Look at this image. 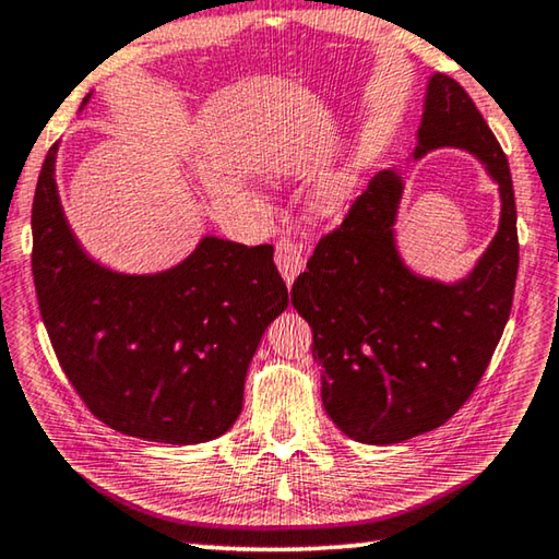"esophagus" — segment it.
<instances>
[{"instance_id":"obj_1","label":"esophagus","mask_w":559,"mask_h":559,"mask_svg":"<svg viewBox=\"0 0 559 559\" xmlns=\"http://www.w3.org/2000/svg\"><path fill=\"white\" fill-rule=\"evenodd\" d=\"M274 262H277V267L282 272V277H285L287 287L295 285L299 272L305 270V258H301V250L292 240L277 242V250H274Z\"/></svg>"}]
</instances>
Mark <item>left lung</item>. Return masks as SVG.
Segmentation results:
<instances>
[{
	"mask_svg": "<svg viewBox=\"0 0 559 559\" xmlns=\"http://www.w3.org/2000/svg\"><path fill=\"white\" fill-rule=\"evenodd\" d=\"M442 146L474 154L501 191L498 233L464 280L423 277L400 258L395 221L405 181L397 169H383L344 223L319 240L292 287V305L314 331L326 415L364 444H397L442 427L476 390L511 317V169L468 93L435 73L413 156Z\"/></svg>",
	"mask_w": 559,
	"mask_h": 559,
	"instance_id": "8db88e82",
	"label": "left lung"
}]
</instances>
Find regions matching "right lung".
<instances>
[{"mask_svg":"<svg viewBox=\"0 0 559 559\" xmlns=\"http://www.w3.org/2000/svg\"><path fill=\"white\" fill-rule=\"evenodd\" d=\"M56 152L58 144L34 193L32 270L63 373L87 409L122 435L162 444L225 435L242 409L264 329L289 305L272 245L205 235L171 270L103 267L66 221Z\"/></svg>","mask_w":559,"mask_h":559,"instance_id":"obj_1","label":"right lung"}]
</instances>
